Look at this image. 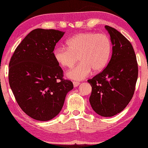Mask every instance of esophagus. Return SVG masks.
<instances>
[{
    "label": "esophagus",
    "instance_id": "esophagus-1",
    "mask_svg": "<svg viewBox=\"0 0 148 148\" xmlns=\"http://www.w3.org/2000/svg\"><path fill=\"white\" fill-rule=\"evenodd\" d=\"M72 83H73V85H74V87H77V86H78L79 85V83L77 82H73Z\"/></svg>",
    "mask_w": 148,
    "mask_h": 148
}]
</instances>
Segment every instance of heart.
I'll list each match as a JSON object with an SVG mask.
<instances>
[{"instance_id":"1","label":"heart","mask_w":148,"mask_h":148,"mask_svg":"<svg viewBox=\"0 0 148 148\" xmlns=\"http://www.w3.org/2000/svg\"><path fill=\"white\" fill-rule=\"evenodd\" d=\"M67 47H58L54 58L63 67L71 68L78 60L80 63L66 73L69 78L82 80L94 72L102 71L108 63L112 51L110 40L105 34L86 32L75 34L66 42Z\"/></svg>"}]
</instances>
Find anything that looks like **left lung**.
<instances>
[{
  "mask_svg": "<svg viewBox=\"0 0 148 148\" xmlns=\"http://www.w3.org/2000/svg\"><path fill=\"white\" fill-rule=\"evenodd\" d=\"M110 36L112 54L104 70L88 79L92 86L89 98L92 109L103 117L122 112L134 94L138 65L131 43L120 32L105 25Z\"/></svg>",
  "mask_w": 148,
  "mask_h": 148,
  "instance_id": "1",
  "label": "left lung"
}]
</instances>
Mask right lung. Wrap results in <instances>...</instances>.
<instances>
[{"label":"right lung","instance_id":"add662e5","mask_svg":"<svg viewBox=\"0 0 148 148\" xmlns=\"http://www.w3.org/2000/svg\"><path fill=\"white\" fill-rule=\"evenodd\" d=\"M65 32L36 29L14 51L9 64V83L19 106L35 120L47 121L59 114L66 95L73 89L63 78L54 58L56 43Z\"/></svg>","mask_w":148,"mask_h":148}]
</instances>
